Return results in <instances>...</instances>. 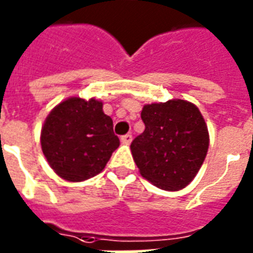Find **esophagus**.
I'll list each match as a JSON object with an SVG mask.
<instances>
[{"label": "esophagus", "instance_id": "1", "mask_svg": "<svg viewBox=\"0 0 253 253\" xmlns=\"http://www.w3.org/2000/svg\"><path fill=\"white\" fill-rule=\"evenodd\" d=\"M123 144H130L132 142V134H125L120 138Z\"/></svg>", "mask_w": 253, "mask_h": 253}]
</instances>
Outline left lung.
<instances>
[{
    "label": "left lung",
    "mask_w": 253,
    "mask_h": 253,
    "mask_svg": "<svg viewBox=\"0 0 253 253\" xmlns=\"http://www.w3.org/2000/svg\"><path fill=\"white\" fill-rule=\"evenodd\" d=\"M145 130L130 144L140 174L166 191L185 189L206 158L210 136L201 111L187 100L144 105Z\"/></svg>",
    "instance_id": "left-lung-1"
}]
</instances>
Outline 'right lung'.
<instances>
[{
	"instance_id": "1",
	"label": "right lung",
	"mask_w": 253,
	"mask_h": 253,
	"mask_svg": "<svg viewBox=\"0 0 253 253\" xmlns=\"http://www.w3.org/2000/svg\"><path fill=\"white\" fill-rule=\"evenodd\" d=\"M120 140L103 101L68 97L52 108L41 130V146L48 165L60 178L82 182L107 165Z\"/></svg>"
}]
</instances>
